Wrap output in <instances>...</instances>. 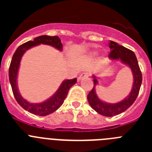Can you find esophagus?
<instances>
[{"mask_svg":"<svg viewBox=\"0 0 152 152\" xmlns=\"http://www.w3.org/2000/svg\"><path fill=\"white\" fill-rule=\"evenodd\" d=\"M89 77V74L82 73L79 75V77H77V80H78V81H80V80H82V79L86 78V77Z\"/></svg>","mask_w":152,"mask_h":152,"instance_id":"esophagus-1","label":"esophagus"}]
</instances>
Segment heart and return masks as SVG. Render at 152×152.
<instances>
[{
	"label": "heart",
	"mask_w": 152,
	"mask_h": 152,
	"mask_svg": "<svg viewBox=\"0 0 152 152\" xmlns=\"http://www.w3.org/2000/svg\"><path fill=\"white\" fill-rule=\"evenodd\" d=\"M96 55H97V52H96V51H91V52H90L87 55V56H88V58H94L95 57ZM103 59H104V58H103Z\"/></svg>",
	"instance_id": "obj_1"
}]
</instances>
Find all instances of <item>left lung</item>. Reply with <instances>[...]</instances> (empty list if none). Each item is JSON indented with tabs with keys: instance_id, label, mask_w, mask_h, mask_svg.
<instances>
[{
	"instance_id": "1",
	"label": "left lung",
	"mask_w": 152,
	"mask_h": 152,
	"mask_svg": "<svg viewBox=\"0 0 152 152\" xmlns=\"http://www.w3.org/2000/svg\"><path fill=\"white\" fill-rule=\"evenodd\" d=\"M109 47L110 49L109 58L112 61L110 64L116 61H120L131 69L133 76V83L131 91L128 96L118 103H110L101 100L98 97L96 93V86L98 84V77L94 75L92 77L94 85L92 91H90L88 94V100L90 106L96 113L104 116L112 117L125 112L132 105V103L136 100L137 96L139 94L142 81V76L136 56L132 51L126 49V47L123 45H119L117 42L111 40L109 42Z\"/></svg>"
}]
</instances>
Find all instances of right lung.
I'll return each mask as SVG.
<instances>
[{"label": "right lung", "mask_w": 152, "mask_h": 152, "mask_svg": "<svg viewBox=\"0 0 152 152\" xmlns=\"http://www.w3.org/2000/svg\"><path fill=\"white\" fill-rule=\"evenodd\" d=\"M40 44L51 45L58 50H59L60 52L62 51V44L58 36H50L44 35V36L36 37L33 41L26 42L17 48L12 57L10 68H9V80H10L13 95L17 103L25 110L28 111L30 113L44 116L52 113L62 105L64 99L68 95L69 89L77 82V78L71 79V80L67 79V80H63L60 84L58 89L56 91L54 94L41 103H31L26 100V99H24L21 96L18 89V85H17V77H18V72L21 58L26 51Z\"/></svg>", "instance_id": "add662e5"}]
</instances>
